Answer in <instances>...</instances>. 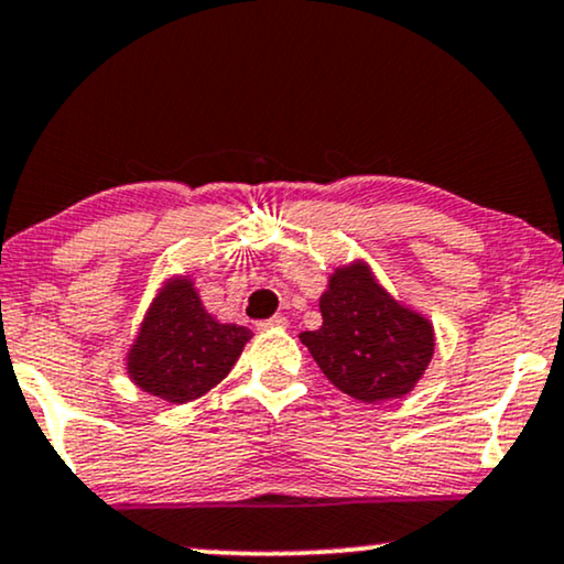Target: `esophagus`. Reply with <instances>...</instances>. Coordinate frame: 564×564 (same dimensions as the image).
<instances>
[{
    "label": "esophagus",
    "instance_id": "obj_1",
    "mask_svg": "<svg viewBox=\"0 0 564 564\" xmlns=\"http://www.w3.org/2000/svg\"><path fill=\"white\" fill-rule=\"evenodd\" d=\"M284 326H288V318L284 316H271L259 322V329H284Z\"/></svg>",
    "mask_w": 564,
    "mask_h": 564
}]
</instances>
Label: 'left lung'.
Returning <instances> with one entry per match:
<instances>
[{"label": "left lung", "mask_w": 564, "mask_h": 564, "mask_svg": "<svg viewBox=\"0 0 564 564\" xmlns=\"http://www.w3.org/2000/svg\"><path fill=\"white\" fill-rule=\"evenodd\" d=\"M322 329L303 332L324 377L360 402L408 394L434 356L426 318L389 297L364 263L337 269L318 301Z\"/></svg>", "instance_id": "left-lung-1"}]
</instances>
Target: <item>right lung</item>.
Here are the masks:
<instances>
[{"label":"right lung","instance_id":"obj_1","mask_svg":"<svg viewBox=\"0 0 564 564\" xmlns=\"http://www.w3.org/2000/svg\"><path fill=\"white\" fill-rule=\"evenodd\" d=\"M248 339V326L206 314L191 280H172L143 318L128 373L143 392L180 405L219 384Z\"/></svg>","mask_w":564,"mask_h":564}]
</instances>
